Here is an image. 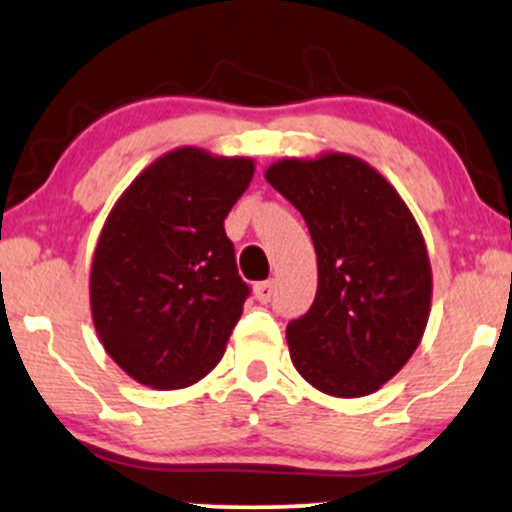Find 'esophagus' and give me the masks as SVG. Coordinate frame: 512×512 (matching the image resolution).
Masks as SVG:
<instances>
[{
    "label": "esophagus",
    "mask_w": 512,
    "mask_h": 512,
    "mask_svg": "<svg viewBox=\"0 0 512 512\" xmlns=\"http://www.w3.org/2000/svg\"><path fill=\"white\" fill-rule=\"evenodd\" d=\"M254 292H256V299H258V302H261V304H268L270 299H273V292H275V285H273V280H263V282H256Z\"/></svg>",
    "instance_id": "1"
}]
</instances>
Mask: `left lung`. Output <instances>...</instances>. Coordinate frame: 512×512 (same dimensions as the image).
I'll return each mask as SVG.
<instances>
[{"mask_svg": "<svg viewBox=\"0 0 512 512\" xmlns=\"http://www.w3.org/2000/svg\"><path fill=\"white\" fill-rule=\"evenodd\" d=\"M266 179L302 213L318 261L311 309L287 323L294 369L335 398L390 381L422 342L431 266L417 220L364 160L287 158Z\"/></svg>", "mask_w": 512, "mask_h": 512, "instance_id": "1", "label": "left lung"}]
</instances>
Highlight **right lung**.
<instances>
[{"label":"right lung","mask_w":512,"mask_h":512,"mask_svg":"<svg viewBox=\"0 0 512 512\" xmlns=\"http://www.w3.org/2000/svg\"><path fill=\"white\" fill-rule=\"evenodd\" d=\"M251 177L249 158L177 148L114 203L90 268V309L105 352L143 386L186 388L225 354L251 292L225 218Z\"/></svg>","instance_id":"right-lung-1"}]
</instances>
